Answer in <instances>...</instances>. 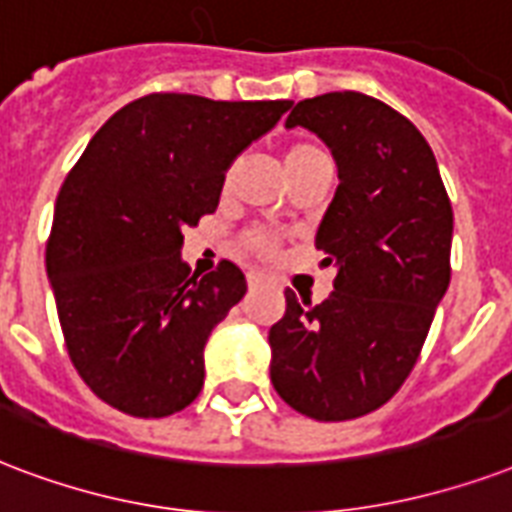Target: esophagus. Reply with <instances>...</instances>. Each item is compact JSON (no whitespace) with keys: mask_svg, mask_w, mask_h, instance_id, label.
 I'll return each instance as SVG.
<instances>
[{"mask_svg":"<svg viewBox=\"0 0 512 512\" xmlns=\"http://www.w3.org/2000/svg\"><path fill=\"white\" fill-rule=\"evenodd\" d=\"M263 279H265L263 273H249V276H247V282H249V287H257V284L263 282Z\"/></svg>","mask_w":512,"mask_h":512,"instance_id":"esophagus-1","label":"esophagus"}]
</instances>
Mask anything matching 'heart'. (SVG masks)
Masks as SVG:
<instances>
[{"instance_id":"b5f03b06","label":"heart","mask_w":512,"mask_h":512,"mask_svg":"<svg viewBox=\"0 0 512 512\" xmlns=\"http://www.w3.org/2000/svg\"><path fill=\"white\" fill-rule=\"evenodd\" d=\"M319 158H327L325 150H322L319 144H311V142H295L290 150L284 152L287 171L300 169V166H306V163H311V161H319ZM225 179H230V171ZM244 249L265 260V257H273L276 252H279V236H276V233H271V230H263V228L249 230L247 236H244Z\"/></svg>"}]
</instances>
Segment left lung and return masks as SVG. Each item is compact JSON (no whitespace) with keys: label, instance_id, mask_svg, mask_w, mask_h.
Wrapping results in <instances>:
<instances>
[{"label":"left lung","instance_id":"obj_1","mask_svg":"<svg viewBox=\"0 0 512 512\" xmlns=\"http://www.w3.org/2000/svg\"><path fill=\"white\" fill-rule=\"evenodd\" d=\"M333 150L341 185L317 230L338 268L322 303L287 290L271 327V384L317 421L360 419L397 395L451 282L454 212L438 161L411 120L384 101L335 91L292 107Z\"/></svg>","mask_w":512,"mask_h":512}]
</instances>
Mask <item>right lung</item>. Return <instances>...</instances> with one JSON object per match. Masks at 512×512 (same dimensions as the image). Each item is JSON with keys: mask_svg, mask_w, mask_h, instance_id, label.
Instances as JSON below:
<instances>
[{"mask_svg": "<svg viewBox=\"0 0 512 512\" xmlns=\"http://www.w3.org/2000/svg\"><path fill=\"white\" fill-rule=\"evenodd\" d=\"M292 101L150 93L96 131L58 190L45 265L74 370L93 395L161 419L204 386V346L247 292L239 265L206 276L182 230L220 204L225 171Z\"/></svg>", "mask_w": 512, "mask_h": 512, "instance_id": "1", "label": "right lung"}]
</instances>
